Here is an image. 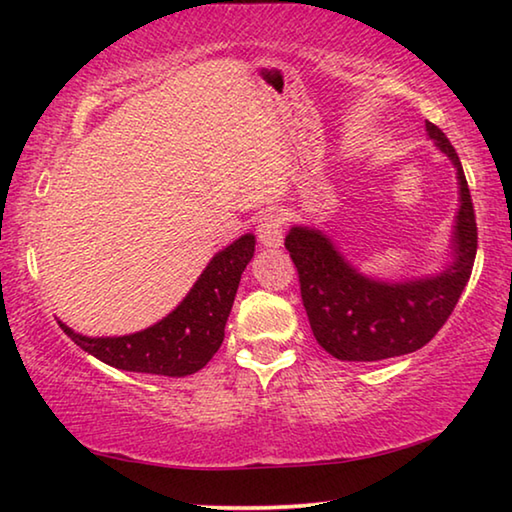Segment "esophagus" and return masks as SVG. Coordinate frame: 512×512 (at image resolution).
<instances>
[{"label":"esophagus","instance_id":"34e87169","mask_svg":"<svg viewBox=\"0 0 512 512\" xmlns=\"http://www.w3.org/2000/svg\"><path fill=\"white\" fill-rule=\"evenodd\" d=\"M257 237L259 244L266 248H280L284 237V219L280 214H266L264 219H259L257 225Z\"/></svg>","mask_w":512,"mask_h":512}]
</instances>
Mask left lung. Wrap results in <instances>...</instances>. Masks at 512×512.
<instances>
[{"instance_id": "obj_1", "label": "left lung", "mask_w": 512, "mask_h": 512, "mask_svg": "<svg viewBox=\"0 0 512 512\" xmlns=\"http://www.w3.org/2000/svg\"><path fill=\"white\" fill-rule=\"evenodd\" d=\"M429 140L456 169L458 212L449 262L413 280H375L354 268L323 230L293 225L284 246L298 268L300 293L320 348L341 361H381L427 345L452 314L472 275L476 221L461 160L447 135L427 121Z\"/></svg>"}]
</instances>
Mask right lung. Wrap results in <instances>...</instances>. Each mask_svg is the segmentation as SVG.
I'll use <instances>...</instances> for the list:
<instances>
[{
	"instance_id": "right-lung-1",
	"label": "right lung",
	"mask_w": 512,
	"mask_h": 512,
	"mask_svg": "<svg viewBox=\"0 0 512 512\" xmlns=\"http://www.w3.org/2000/svg\"><path fill=\"white\" fill-rule=\"evenodd\" d=\"M255 255V235H241L219 250L183 302L158 323L126 336H83L65 323L63 332L81 350L112 368L164 377L194 375L223 343L244 268Z\"/></svg>"
}]
</instances>
